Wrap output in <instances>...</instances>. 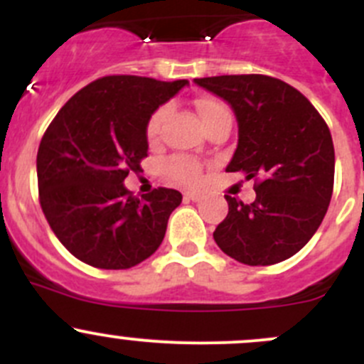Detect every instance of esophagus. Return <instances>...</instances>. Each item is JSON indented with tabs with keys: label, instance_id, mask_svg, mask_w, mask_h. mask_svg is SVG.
<instances>
[{
	"label": "esophagus",
	"instance_id": "esophagus-1",
	"mask_svg": "<svg viewBox=\"0 0 364 364\" xmlns=\"http://www.w3.org/2000/svg\"><path fill=\"white\" fill-rule=\"evenodd\" d=\"M204 199L203 192H186L185 193V200H192V203H199V200Z\"/></svg>",
	"mask_w": 364,
	"mask_h": 364
}]
</instances>
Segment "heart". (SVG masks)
I'll list each match as a JSON object with an SVG mask.
<instances>
[{
	"mask_svg": "<svg viewBox=\"0 0 364 364\" xmlns=\"http://www.w3.org/2000/svg\"><path fill=\"white\" fill-rule=\"evenodd\" d=\"M196 107L200 119H203L204 127L211 119L222 116V114H230L223 102L209 97L199 98V100L196 102ZM167 114L168 107H160L151 114V117H149L148 121V127H146V137H148V141L153 142L159 139L161 124H164ZM165 171H167V174L171 176L172 179H176V181L179 183H185V185H197V183H200V179H203V168H200V165L197 164L196 160L183 159V156H176V159L168 160L167 165H165Z\"/></svg>",
	"mask_w": 364,
	"mask_h": 364,
	"instance_id": "heart-1",
	"label": "heart"
}]
</instances>
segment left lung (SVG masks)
I'll list each match as a JSON object with an SVG mask.
<instances>
[{
    "label": "left lung",
    "mask_w": 364,
    "mask_h": 364,
    "mask_svg": "<svg viewBox=\"0 0 364 364\" xmlns=\"http://www.w3.org/2000/svg\"><path fill=\"white\" fill-rule=\"evenodd\" d=\"M223 98L237 121L227 172L259 179L255 200L225 196L229 213L213 232L223 253L269 266L297 253L324 220L333 196L335 148L329 128L291 84L259 73L193 79Z\"/></svg>",
    "instance_id": "8db88e82"
}]
</instances>
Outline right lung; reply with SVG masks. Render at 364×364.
I'll list each match as a JSON object with an SVG mask.
<instances>
[{
    "label": "right lung",
    "instance_id": "obj_1",
    "mask_svg": "<svg viewBox=\"0 0 364 364\" xmlns=\"http://www.w3.org/2000/svg\"><path fill=\"white\" fill-rule=\"evenodd\" d=\"M188 80L109 75L77 91L56 114L36 155L40 205L63 247L100 269H128L164 241L178 190L142 199L124 186L148 156L151 114Z\"/></svg>",
    "mask_w": 364,
    "mask_h": 364
}]
</instances>
